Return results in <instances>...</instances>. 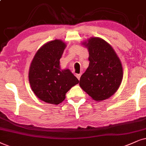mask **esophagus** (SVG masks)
<instances>
[{"label": "esophagus", "instance_id": "esophagus-1", "mask_svg": "<svg viewBox=\"0 0 146 146\" xmlns=\"http://www.w3.org/2000/svg\"><path fill=\"white\" fill-rule=\"evenodd\" d=\"M81 75H82V73H79V74H76L75 75V76L77 77V78L79 79H80V77H81Z\"/></svg>", "mask_w": 146, "mask_h": 146}]
</instances>
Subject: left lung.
Masks as SVG:
<instances>
[{
	"mask_svg": "<svg viewBox=\"0 0 146 146\" xmlns=\"http://www.w3.org/2000/svg\"><path fill=\"white\" fill-rule=\"evenodd\" d=\"M89 51V67L82 75L79 86L92 98L101 101L113 95L123 79V67L111 46L99 38L84 43Z\"/></svg>",
	"mask_w": 146,
	"mask_h": 146,
	"instance_id": "left-lung-1",
	"label": "left lung"
}]
</instances>
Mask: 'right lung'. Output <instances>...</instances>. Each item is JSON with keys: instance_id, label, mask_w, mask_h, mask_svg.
Wrapping results in <instances>:
<instances>
[{"instance_id": "add662e5", "label": "right lung", "mask_w": 146, "mask_h": 146, "mask_svg": "<svg viewBox=\"0 0 146 146\" xmlns=\"http://www.w3.org/2000/svg\"><path fill=\"white\" fill-rule=\"evenodd\" d=\"M66 44L59 40L45 44L33 58L29 71L31 88L36 96L49 104H58L79 80L69 69L61 70L59 62Z\"/></svg>"}]
</instances>
